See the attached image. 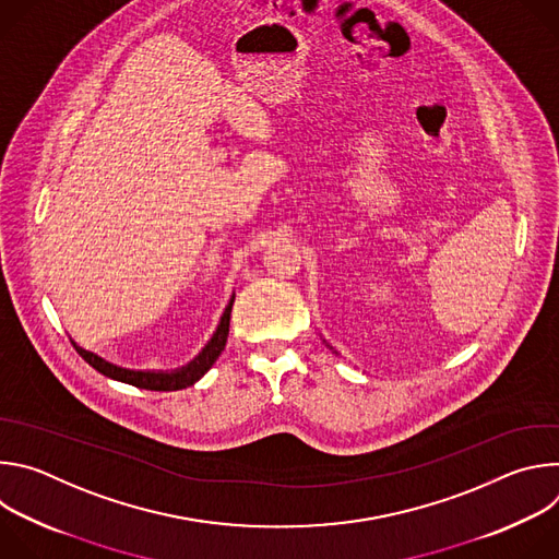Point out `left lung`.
I'll use <instances>...</instances> for the list:
<instances>
[{
    "mask_svg": "<svg viewBox=\"0 0 559 559\" xmlns=\"http://www.w3.org/2000/svg\"><path fill=\"white\" fill-rule=\"evenodd\" d=\"M323 343H325V345H328V347H330V349H332V352H334V354H338V352H336V349H334V347H332V345H330V343H328V341H325V338H323Z\"/></svg>",
    "mask_w": 559,
    "mask_h": 559,
    "instance_id": "1",
    "label": "left lung"
}]
</instances>
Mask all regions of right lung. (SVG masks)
<instances>
[{
    "mask_svg": "<svg viewBox=\"0 0 559 559\" xmlns=\"http://www.w3.org/2000/svg\"><path fill=\"white\" fill-rule=\"evenodd\" d=\"M231 305H234V294L229 298V302L225 305V311L221 316V321L216 325V332L212 334V338L207 341V345L199 352V356H194L188 365L179 367V369H126L119 367L115 362H108L106 358L79 347L74 341L72 347L76 349V354L82 356L93 369H97L99 373H104L106 378L139 386V389H150V391H177V389H186L190 384H194L197 380H201L210 367L216 362V358L221 356V352L225 349L227 343V334H229V313H231Z\"/></svg>",
    "mask_w": 559,
    "mask_h": 559,
    "instance_id": "add662e5",
    "label": "right lung"
}]
</instances>
